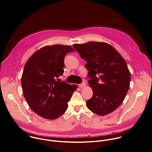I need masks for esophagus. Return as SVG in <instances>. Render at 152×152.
I'll return each mask as SVG.
<instances>
[{
	"label": "esophagus",
	"mask_w": 152,
	"mask_h": 152,
	"mask_svg": "<svg viewBox=\"0 0 152 152\" xmlns=\"http://www.w3.org/2000/svg\"><path fill=\"white\" fill-rule=\"evenodd\" d=\"M85 86H86V83H85V82H83L82 83H81V84H80V85H79V86L80 88H82L85 87Z\"/></svg>",
	"instance_id": "obj_1"
}]
</instances>
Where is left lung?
<instances>
[{
  "instance_id": "1",
  "label": "left lung",
  "mask_w": 152,
  "mask_h": 152,
  "mask_svg": "<svg viewBox=\"0 0 152 152\" xmlns=\"http://www.w3.org/2000/svg\"><path fill=\"white\" fill-rule=\"evenodd\" d=\"M80 57L87 61L89 86L93 92L86 102L92 112L104 116L115 110L123 102L130 87V73L121 54L110 44L89 42L74 44Z\"/></svg>"
}]
</instances>
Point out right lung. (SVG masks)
Listing matches in <instances>:
<instances>
[{
	"instance_id": "obj_1",
	"label": "right lung",
	"mask_w": 152,
	"mask_h": 152,
	"mask_svg": "<svg viewBox=\"0 0 152 152\" xmlns=\"http://www.w3.org/2000/svg\"><path fill=\"white\" fill-rule=\"evenodd\" d=\"M74 50L71 46H46L35 52L25 65L21 78L24 97L31 109L44 119L55 120L64 113L77 88L56 81L63 75L64 56Z\"/></svg>"
}]
</instances>
